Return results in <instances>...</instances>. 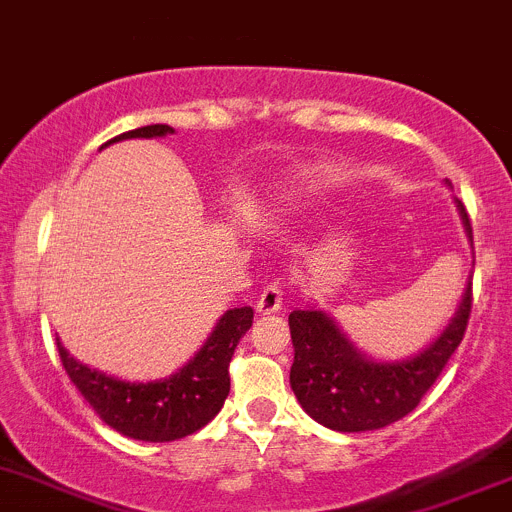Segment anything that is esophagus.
Masks as SVG:
<instances>
[{
    "label": "esophagus",
    "mask_w": 512,
    "mask_h": 512,
    "mask_svg": "<svg viewBox=\"0 0 512 512\" xmlns=\"http://www.w3.org/2000/svg\"><path fill=\"white\" fill-rule=\"evenodd\" d=\"M281 304H284V284L276 279L264 286L259 301H256V309H259L261 314H274V311L281 309Z\"/></svg>",
    "instance_id": "obj_1"
}]
</instances>
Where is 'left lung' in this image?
<instances>
[{"label": "left lung", "instance_id": "left-lung-1", "mask_svg": "<svg viewBox=\"0 0 512 512\" xmlns=\"http://www.w3.org/2000/svg\"><path fill=\"white\" fill-rule=\"evenodd\" d=\"M467 233L470 218L457 203ZM472 309V284L450 326L422 354L407 362H372L347 342L324 311L296 309L289 314L294 364L291 389L306 415L337 432L379 430L410 415L465 337Z\"/></svg>", "mask_w": 512, "mask_h": 512}]
</instances>
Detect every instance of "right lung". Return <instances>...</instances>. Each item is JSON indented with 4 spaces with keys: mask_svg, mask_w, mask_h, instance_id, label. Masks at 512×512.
Instances as JSON below:
<instances>
[{
    "mask_svg": "<svg viewBox=\"0 0 512 512\" xmlns=\"http://www.w3.org/2000/svg\"><path fill=\"white\" fill-rule=\"evenodd\" d=\"M170 133L173 128L168 125H145L107 143L123 138H160ZM251 324V306L226 311L201 352L186 367L170 374L168 379L148 384L120 382L97 369L85 367L67 354L60 339H57V352L65 372L102 422L133 440L170 442L193 435L221 412L231 389L228 364Z\"/></svg>",
    "mask_w": 512,
    "mask_h": 512,
    "instance_id": "add662e5",
    "label": "right lung"
}]
</instances>
